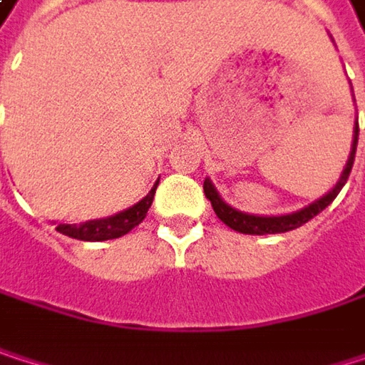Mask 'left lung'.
Wrapping results in <instances>:
<instances>
[{"mask_svg":"<svg viewBox=\"0 0 365 365\" xmlns=\"http://www.w3.org/2000/svg\"><path fill=\"white\" fill-rule=\"evenodd\" d=\"M357 137H359V124L355 122V128H353V143H351V154H349V160L338 178L336 185L326 192L322 198L313 200L311 205L294 211V213H283V215H254V213H245V211H239L235 209L232 205H228L217 187L213 185V182L207 178L202 183V190H205V196L211 200V207L215 211V215L232 230L237 232H243V235H277V232H287V230H294V228H300L302 224H307L309 220H313L317 213H322L329 202L338 196V192L342 190V185L349 180V173L353 169V160H355V150H357Z\"/></svg>","mask_w":365,"mask_h":365,"instance_id":"8db88e82","label":"left lung"}]
</instances>
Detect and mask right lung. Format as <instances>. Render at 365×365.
I'll return each instance as SVG.
<instances>
[{"label": "right lung", "instance_id": "1", "mask_svg": "<svg viewBox=\"0 0 365 365\" xmlns=\"http://www.w3.org/2000/svg\"><path fill=\"white\" fill-rule=\"evenodd\" d=\"M158 182L154 183V187L133 207L113 213L110 217H101V220H88L82 224H63V222H54L56 230L65 237L78 239V241H110V239H118L124 237L126 232H130L135 226H139L145 220L148 209L152 207L154 194H156Z\"/></svg>", "mask_w": 365, "mask_h": 365}]
</instances>
